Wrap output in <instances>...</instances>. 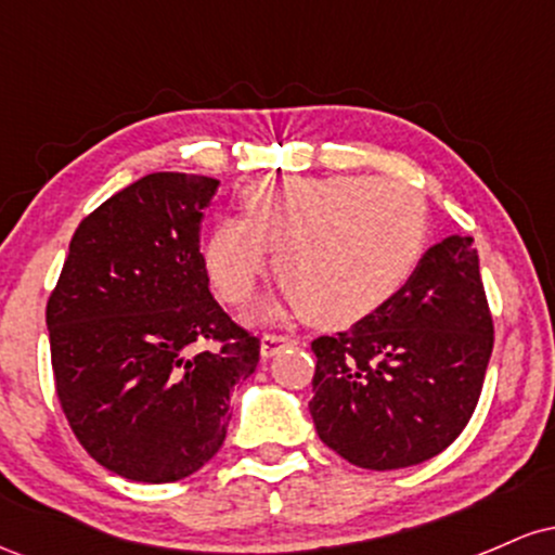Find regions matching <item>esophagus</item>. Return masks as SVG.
I'll list each match as a JSON object with an SVG mask.
<instances>
[{
    "label": "esophagus",
    "mask_w": 555,
    "mask_h": 555,
    "mask_svg": "<svg viewBox=\"0 0 555 555\" xmlns=\"http://www.w3.org/2000/svg\"><path fill=\"white\" fill-rule=\"evenodd\" d=\"M289 344H295V339L286 334H263V339H260V354H263V358H273L279 349L289 347Z\"/></svg>",
    "instance_id": "esophagus-1"
}]
</instances>
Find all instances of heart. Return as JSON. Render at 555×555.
Segmentation results:
<instances>
[{"instance_id":"1","label":"heart","mask_w":555,"mask_h":555,"mask_svg":"<svg viewBox=\"0 0 555 555\" xmlns=\"http://www.w3.org/2000/svg\"><path fill=\"white\" fill-rule=\"evenodd\" d=\"M242 219L203 242L206 271L229 305L245 302L276 253V279L308 321L341 326L404 289L428 245V206L386 177H263L240 195Z\"/></svg>"}]
</instances>
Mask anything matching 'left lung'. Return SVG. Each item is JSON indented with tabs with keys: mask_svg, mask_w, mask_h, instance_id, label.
I'll list each match as a JSON object with an SVG mask.
<instances>
[{
	"mask_svg": "<svg viewBox=\"0 0 555 555\" xmlns=\"http://www.w3.org/2000/svg\"><path fill=\"white\" fill-rule=\"evenodd\" d=\"M310 401L321 441L365 469L433 460L467 428L488 360L493 315L473 237H446L399 295L349 331L313 341Z\"/></svg>",
	"mask_w": 555,
	"mask_h": 555,
	"instance_id": "1",
	"label": "left lung"
}]
</instances>
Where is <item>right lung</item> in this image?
I'll return each mask as SVG.
<instances>
[{
	"label": "right lung",
	"instance_id": "right-lung-1",
	"mask_svg": "<svg viewBox=\"0 0 555 555\" xmlns=\"http://www.w3.org/2000/svg\"><path fill=\"white\" fill-rule=\"evenodd\" d=\"M219 180L156 171L75 229L47 302L56 399L82 449L135 482L197 473L260 339L208 289L203 208Z\"/></svg>",
	"mask_w": 555,
	"mask_h": 555
}]
</instances>
